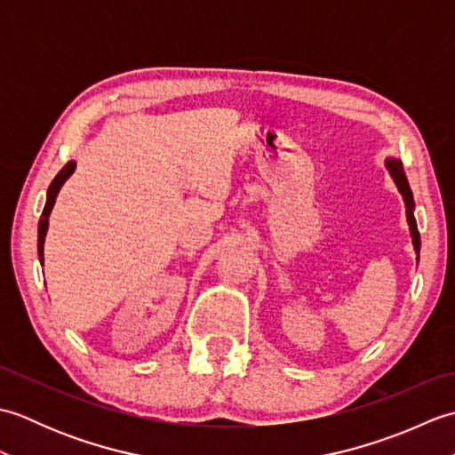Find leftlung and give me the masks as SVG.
I'll use <instances>...</instances> for the list:
<instances>
[{
  "instance_id": "obj_1",
  "label": "left lung",
  "mask_w": 455,
  "mask_h": 455,
  "mask_svg": "<svg viewBox=\"0 0 455 455\" xmlns=\"http://www.w3.org/2000/svg\"><path fill=\"white\" fill-rule=\"evenodd\" d=\"M385 168L389 170L391 178H393V181H395V186H397L399 193L403 196L404 207H407V222H409V230H411V238H412L414 252H417V262H419V254H420V235H419L417 219H414V199H412V191H411L407 176H404L403 162L397 160V158H387V160H385Z\"/></svg>"
}]
</instances>
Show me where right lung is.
Segmentation results:
<instances>
[{
	"label": "right lung",
	"mask_w": 455,
	"mask_h": 455,
	"mask_svg": "<svg viewBox=\"0 0 455 455\" xmlns=\"http://www.w3.org/2000/svg\"><path fill=\"white\" fill-rule=\"evenodd\" d=\"M76 170V162L70 160L66 164V166L56 173V178L52 180L51 186H48L46 191V203H44V209H43V215L41 220H38V259H41V264H44V238H46V230H48V217H51V211L56 203L58 193H60V188L66 183V180L72 176Z\"/></svg>",
	"instance_id": "obj_1"
}]
</instances>
